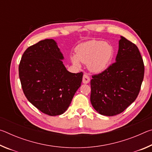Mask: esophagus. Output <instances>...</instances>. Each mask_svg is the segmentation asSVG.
Returning <instances> with one entry per match:
<instances>
[{"instance_id":"34e87169","label":"esophagus","mask_w":152,"mask_h":152,"mask_svg":"<svg viewBox=\"0 0 152 152\" xmlns=\"http://www.w3.org/2000/svg\"><path fill=\"white\" fill-rule=\"evenodd\" d=\"M90 82V77L88 74H84L83 75V78H82V82L84 84H88Z\"/></svg>"}]
</instances>
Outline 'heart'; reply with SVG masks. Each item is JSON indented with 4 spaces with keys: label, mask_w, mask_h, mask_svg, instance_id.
Here are the masks:
<instances>
[{
    "label": "heart",
    "mask_w": 152,
    "mask_h": 152,
    "mask_svg": "<svg viewBox=\"0 0 152 152\" xmlns=\"http://www.w3.org/2000/svg\"><path fill=\"white\" fill-rule=\"evenodd\" d=\"M114 54V48L103 41H91L82 43L76 48V54L71 57L74 65L80 66V61L88 64L89 70L101 72L106 69Z\"/></svg>",
    "instance_id": "obj_1"
}]
</instances>
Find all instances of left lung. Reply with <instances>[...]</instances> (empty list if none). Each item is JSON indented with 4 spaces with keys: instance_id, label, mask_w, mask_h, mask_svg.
I'll return each instance as SVG.
<instances>
[{
    "instance_id": "8db88e82",
    "label": "left lung",
    "mask_w": 152,
    "mask_h": 152,
    "mask_svg": "<svg viewBox=\"0 0 152 152\" xmlns=\"http://www.w3.org/2000/svg\"><path fill=\"white\" fill-rule=\"evenodd\" d=\"M143 76V61L138 48L121 36L115 62L92 76V107L105 116L120 114L137 97Z\"/></svg>"
}]
</instances>
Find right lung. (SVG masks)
<instances>
[{
  "label": "right lung",
  "mask_w": 152,
  "mask_h": 152,
  "mask_svg": "<svg viewBox=\"0 0 152 152\" xmlns=\"http://www.w3.org/2000/svg\"><path fill=\"white\" fill-rule=\"evenodd\" d=\"M62 53L53 39L28 48L22 56L19 75L25 96L50 116L63 114L81 85L83 73H71L63 64Z\"/></svg>",
  "instance_id": "right-lung-1"
}]
</instances>
